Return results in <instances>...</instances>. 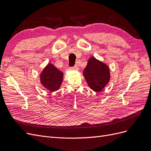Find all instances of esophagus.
Wrapping results in <instances>:
<instances>
[{"label": "esophagus", "instance_id": "1", "mask_svg": "<svg viewBox=\"0 0 151 151\" xmlns=\"http://www.w3.org/2000/svg\"><path fill=\"white\" fill-rule=\"evenodd\" d=\"M72 69L77 70L79 69V67H78V65H75L74 67H72Z\"/></svg>", "mask_w": 151, "mask_h": 151}]
</instances>
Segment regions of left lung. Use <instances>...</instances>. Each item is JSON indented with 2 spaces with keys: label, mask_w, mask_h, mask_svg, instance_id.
Segmentation results:
<instances>
[{
  "label": "left lung",
  "mask_w": 151,
  "mask_h": 151,
  "mask_svg": "<svg viewBox=\"0 0 151 151\" xmlns=\"http://www.w3.org/2000/svg\"><path fill=\"white\" fill-rule=\"evenodd\" d=\"M83 74L89 88L96 92L101 91L110 78L108 67L94 57L89 59Z\"/></svg>",
  "instance_id": "8db88e82"
}]
</instances>
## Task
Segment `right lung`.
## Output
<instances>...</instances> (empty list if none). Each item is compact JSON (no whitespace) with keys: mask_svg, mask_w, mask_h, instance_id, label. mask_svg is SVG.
Here are the masks:
<instances>
[{"mask_svg":"<svg viewBox=\"0 0 151 151\" xmlns=\"http://www.w3.org/2000/svg\"><path fill=\"white\" fill-rule=\"evenodd\" d=\"M62 80L63 73L50 63L44 68L40 75L41 83L51 92L60 88Z\"/></svg>","mask_w":151,"mask_h":151,"instance_id":"right-lung-1","label":"right lung"}]
</instances>
